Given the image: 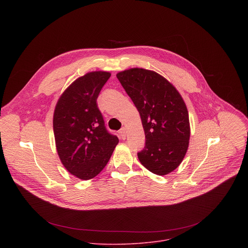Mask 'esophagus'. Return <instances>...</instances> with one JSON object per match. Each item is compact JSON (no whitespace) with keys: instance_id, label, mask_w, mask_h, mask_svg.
Masks as SVG:
<instances>
[{"instance_id":"obj_1","label":"esophagus","mask_w":248,"mask_h":248,"mask_svg":"<svg viewBox=\"0 0 248 248\" xmlns=\"http://www.w3.org/2000/svg\"><path fill=\"white\" fill-rule=\"evenodd\" d=\"M119 133H120V135H121V138L124 140L125 137H126V129H125L124 127H123V128L120 130Z\"/></svg>"}]
</instances>
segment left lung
<instances>
[{"label": "left lung", "instance_id": "8db88e82", "mask_svg": "<svg viewBox=\"0 0 248 248\" xmlns=\"http://www.w3.org/2000/svg\"><path fill=\"white\" fill-rule=\"evenodd\" d=\"M117 78L144 128L145 146L137 153L140 163L158 175L170 173L183 162L189 143V118L183 97L153 70L135 67Z\"/></svg>", "mask_w": 248, "mask_h": 248}]
</instances>
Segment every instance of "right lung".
I'll return each mask as SVG.
<instances>
[{
  "instance_id": "obj_1",
  "label": "right lung",
  "mask_w": 248,
  "mask_h": 248,
  "mask_svg": "<svg viewBox=\"0 0 248 248\" xmlns=\"http://www.w3.org/2000/svg\"><path fill=\"white\" fill-rule=\"evenodd\" d=\"M110 77L107 72H92L78 78L56 105L53 127L58 155L64 168L80 180L96 176L119 143L106 128L96 103Z\"/></svg>"
}]
</instances>
